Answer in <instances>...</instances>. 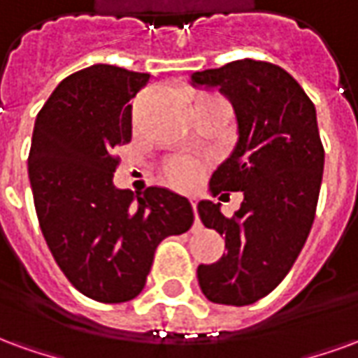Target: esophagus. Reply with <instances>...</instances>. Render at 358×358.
<instances>
[{
	"mask_svg": "<svg viewBox=\"0 0 358 358\" xmlns=\"http://www.w3.org/2000/svg\"><path fill=\"white\" fill-rule=\"evenodd\" d=\"M189 203H192V209H194V213H197V197H189Z\"/></svg>",
	"mask_w": 358,
	"mask_h": 358,
	"instance_id": "1",
	"label": "esophagus"
}]
</instances>
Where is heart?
Listing matches in <instances>:
<instances>
[{
    "label": "heart",
    "instance_id": "b5f03b06",
    "mask_svg": "<svg viewBox=\"0 0 358 358\" xmlns=\"http://www.w3.org/2000/svg\"><path fill=\"white\" fill-rule=\"evenodd\" d=\"M203 101H224L222 97L218 95H201L197 103ZM226 103V101H224ZM199 164L192 161V159H186V157H172L169 161L163 163V176L164 180L174 187H180V189H187L192 187L199 178Z\"/></svg>",
    "mask_w": 358,
    "mask_h": 358
}]
</instances>
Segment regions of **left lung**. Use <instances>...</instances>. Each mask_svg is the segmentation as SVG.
I'll return each instance as SVG.
<instances>
[{
    "label": "left lung",
    "instance_id": "left-lung-1",
    "mask_svg": "<svg viewBox=\"0 0 358 358\" xmlns=\"http://www.w3.org/2000/svg\"><path fill=\"white\" fill-rule=\"evenodd\" d=\"M232 101L240 140L210 178L213 195L243 192L234 217L199 201V218L224 236L226 255L197 266L205 297L243 307L263 299L292 270L313 228L324 172L315 103L282 66L241 59L192 74ZM228 195V194H226Z\"/></svg>",
    "mask_w": 358,
    "mask_h": 358
}]
</instances>
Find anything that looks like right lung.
Here are the masks:
<instances>
[{"label": "right lung", "mask_w": 358, "mask_h": 358, "mask_svg": "<svg viewBox=\"0 0 358 358\" xmlns=\"http://www.w3.org/2000/svg\"><path fill=\"white\" fill-rule=\"evenodd\" d=\"M148 73L94 65L66 76L38 113L28 176L38 222L66 280L99 303H124L148 282L157 245L187 232L194 210L164 187L118 189L115 149L132 140L130 99Z\"/></svg>", "instance_id": "right-lung-1"}]
</instances>
